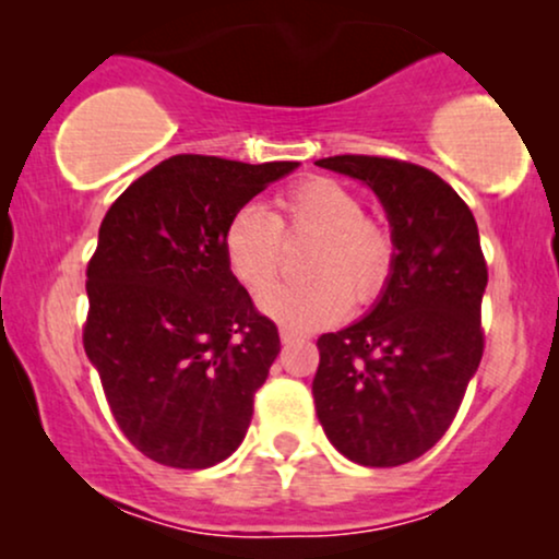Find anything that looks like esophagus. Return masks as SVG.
Masks as SVG:
<instances>
[{
	"label": "esophagus",
	"mask_w": 559,
	"mask_h": 559,
	"mask_svg": "<svg viewBox=\"0 0 559 559\" xmlns=\"http://www.w3.org/2000/svg\"><path fill=\"white\" fill-rule=\"evenodd\" d=\"M299 338H305V333H297L294 329H281V342L284 344H294L299 342Z\"/></svg>",
	"instance_id": "obj_1"
}]
</instances>
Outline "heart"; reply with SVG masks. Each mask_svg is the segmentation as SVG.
Returning a JSON list of instances; mask_svg holds the SVG:
<instances>
[{"label": "heart", "instance_id": "b5f03b06", "mask_svg": "<svg viewBox=\"0 0 559 559\" xmlns=\"http://www.w3.org/2000/svg\"><path fill=\"white\" fill-rule=\"evenodd\" d=\"M316 239L305 262V284L267 288L260 310L286 329L310 331L336 323L355 305H373L394 271V230L381 215L362 213V199L333 178H301L275 197L271 215L243 204L223 228V258L249 292L271 286L281 271L284 241Z\"/></svg>", "mask_w": 559, "mask_h": 559}]
</instances>
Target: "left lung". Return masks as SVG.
Here are the masks:
<instances>
[{"mask_svg": "<svg viewBox=\"0 0 559 559\" xmlns=\"http://www.w3.org/2000/svg\"><path fill=\"white\" fill-rule=\"evenodd\" d=\"M316 165L368 183L396 243L370 316L318 338V420L352 463H413L452 426L484 357L489 271L476 217L444 178L404 159L336 155Z\"/></svg>", "mask_w": 559, "mask_h": 559, "instance_id": "8db88e82", "label": "left lung"}]
</instances>
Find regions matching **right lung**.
Instances as JSON below:
<instances>
[{
	"label": "right lung",
	"instance_id": "1",
	"mask_svg": "<svg viewBox=\"0 0 559 559\" xmlns=\"http://www.w3.org/2000/svg\"><path fill=\"white\" fill-rule=\"evenodd\" d=\"M294 168L176 155L128 186L102 221L83 349L120 431L159 465L202 471L247 433L281 338L230 275L223 228Z\"/></svg>",
	"mask_w": 559,
	"mask_h": 559
}]
</instances>
